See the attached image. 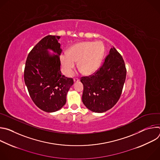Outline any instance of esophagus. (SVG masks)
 I'll use <instances>...</instances> for the list:
<instances>
[{
  "label": "esophagus",
  "instance_id": "obj_1",
  "mask_svg": "<svg viewBox=\"0 0 160 160\" xmlns=\"http://www.w3.org/2000/svg\"><path fill=\"white\" fill-rule=\"evenodd\" d=\"M79 80H79L78 78H75L73 79V81H74V82H75V83L79 82Z\"/></svg>",
  "mask_w": 160,
  "mask_h": 160
}]
</instances>
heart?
<instances>
[{
  "instance_id": "obj_1",
  "label": "heart",
  "mask_w": 160,
  "mask_h": 160,
  "mask_svg": "<svg viewBox=\"0 0 160 160\" xmlns=\"http://www.w3.org/2000/svg\"><path fill=\"white\" fill-rule=\"evenodd\" d=\"M104 54V45L101 42H82L72 46L68 53L60 55L62 70L64 75L70 76L75 67L85 75L94 73L100 66Z\"/></svg>"
}]
</instances>
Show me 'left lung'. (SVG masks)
<instances>
[{
	"mask_svg": "<svg viewBox=\"0 0 160 160\" xmlns=\"http://www.w3.org/2000/svg\"><path fill=\"white\" fill-rule=\"evenodd\" d=\"M126 74L123 58L112 47L94 75L81 78L84 105L95 112H104L112 108L120 98Z\"/></svg>",
	"mask_w": 160,
	"mask_h": 160,
	"instance_id": "obj_1",
	"label": "left lung"
}]
</instances>
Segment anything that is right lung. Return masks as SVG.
<instances>
[{"instance_id": "obj_1", "label": "right lung", "mask_w": 160, "mask_h": 160, "mask_svg": "<svg viewBox=\"0 0 160 160\" xmlns=\"http://www.w3.org/2000/svg\"><path fill=\"white\" fill-rule=\"evenodd\" d=\"M59 36L48 35L32 49L27 57L24 79L35 105L48 112L58 111L66 104V95L73 84L72 78L61 75ZM48 50L56 55H51Z\"/></svg>"}]
</instances>
